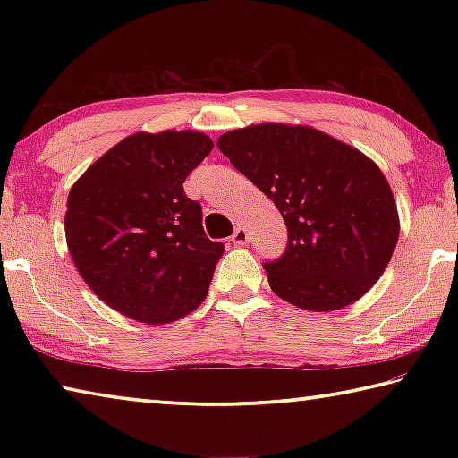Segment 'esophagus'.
Wrapping results in <instances>:
<instances>
[{"instance_id": "34e87169", "label": "esophagus", "mask_w": 458, "mask_h": 458, "mask_svg": "<svg viewBox=\"0 0 458 458\" xmlns=\"http://www.w3.org/2000/svg\"><path fill=\"white\" fill-rule=\"evenodd\" d=\"M232 242L236 246H244L248 242V228L246 226H236L234 234H232Z\"/></svg>"}]
</instances>
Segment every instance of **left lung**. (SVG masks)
<instances>
[{
    "label": "left lung",
    "instance_id": "8db88e82",
    "mask_svg": "<svg viewBox=\"0 0 458 458\" xmlns=\"http://www.w3.org/2000/svg\"><path fill=\"white\" fill-rule=\"evenodd\" d=\"M218 149L268 199L289 230L267 262L276 297L327 313L361 299L390 262L400 216L374 159L309 125L260 123L220 135Z\"/></svg>",
    "mask_w": 458,
    "mask_h": 458
}]
</instances>
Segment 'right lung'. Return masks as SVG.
Wrapping results in <instances>:
<instances>
[{
  "label": "right lung",
  "mask_w": 458,
  "mask_h": 458,
  "mask_svg": "<svg viewBox=\"0 0 458 458\" xmlns=\"http://www.w3.org/2000/svg\"><path fill=\"white\" fill-rule=\"evenodd\" d=\"M212 149L199 131H139L100 155L68 193L74 267L129 319L174 323L206 299L224 246L206 238L201 206L183 182Z\"/></svg>",
  "instance_id": "add662e5"
}]
</instances>
